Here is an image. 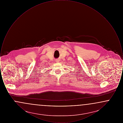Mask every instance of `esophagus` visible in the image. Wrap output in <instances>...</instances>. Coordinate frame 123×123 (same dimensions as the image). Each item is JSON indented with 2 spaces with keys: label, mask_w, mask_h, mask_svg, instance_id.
Instances as JSON below:
<instances>
[{
  "label": "esophagus",
  "mask_w": 123,
  "mask_h": 123,
  "mask_svg": "<svg viewBox=\"0 0 123 123\" xmlns=\"http://www.w3.org/2000/svg\"><path fill=\"white\" fill-rule=\"evenodd\" d=\"M59 59H56V62H59Z\"/></svg>",
  "instance_id": "34e87169"
}]
</instances>
